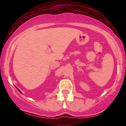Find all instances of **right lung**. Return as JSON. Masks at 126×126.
<instances>
[{
  "label": "right lung",
  "mask_w": 126,
  "mask_h": 126,
  "mask_svg": "<svg viewBox=\"0 0 126 126\" xmlns=\"http://www.w3.org/2000/svg\"><path fill=\"white\" fill-rule=\"evenodd\" d=\"M16 89H18V91H19V92H20V93H22V92H20V90H19V89H18V88H16Z\"/></svg>",
  "instance_id": "right-lung-1"
}]
</instances>
